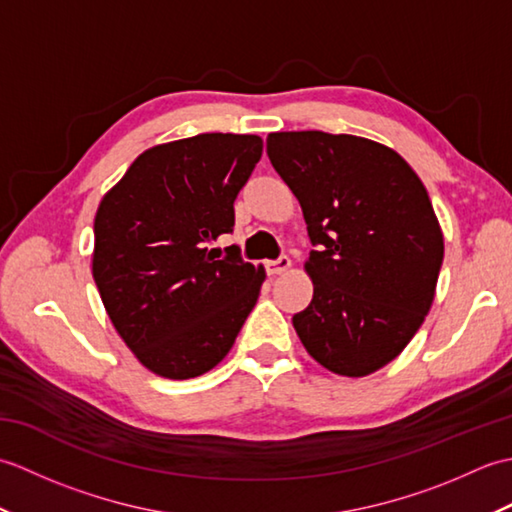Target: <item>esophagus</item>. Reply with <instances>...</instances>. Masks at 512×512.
Wrapping results in <instances>:
<instances>
[{
  "label": "esophagus",
  "mask_w": 512,
  "mask_h": 512,
  "mask_svg": "<svg viewBox=\"0 0 512 512\" xmlns=\"http://www.w3.org/2000/svg\"><path fill=\"white\" fill-rule=\"evenodd\" d=\"M290 266H292L290 257L281 255L279 259H273V262H268V264H266V270H268L270 275H284V273H288Z\"/></svg>",
  "instance_id": "1"
}]
</instances>
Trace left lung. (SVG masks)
Here are the masks:
<instances>
[{"mask_svg": "<svg viewBox=\"0 0 512 512\" xmlns=\"http://www.w3.org/2000/svg\"><path fill=\"white\" fill-rule=\"evenodd\" d=\"M266 151L317 246L306 262L314 295L292 325L325 369L372 374L405 350L436 297L444 237L429 193L369 138L277 132Z\"/></svg>", "mask_w": 512, "mask_h": 512, "instance_id": "8db88e82", "label": "left lung"}]
</instances>
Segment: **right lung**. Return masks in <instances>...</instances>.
<instances>
[{"label":"right lung","mask_w":512,"mask_h":512,"mask_svg":"<svg viewBox=\"0 0 512 512\" xmlns=\"http://www.w3.org/2000/svg\"><path fill=\"white\" fill-rule=\"evenodd\" d=\"M253 134H198L143 151L103 195L92 275L116 332L149 372L187 380L231 352L255 308L264 266L237 246L233 202L262 158Z\"/></svg>","instance_id":"add662e5"}]
</instances>
